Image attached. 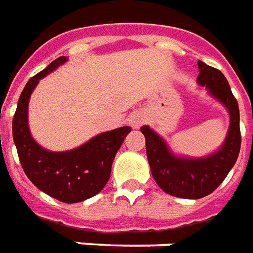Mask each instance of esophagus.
Wrapping results in <instances>:
<instances>
[{
  "instance_id": "34e87169",
  "label": "esophagus",
  "mask_w": 253,
  "mask_h": 253,
  "mask_svg": "<svg viewBox=\"0 0 253 253\" xmlns=\"http://www.w3.org/2000/svg\"><path fill=\"white\" fill-rule=\"evenodd\" d=\"M143 122H145V119H143L141 114H132L130 119H128V123H130V126L132 128H139L143 125Z\"/></svg>"
}]
</instances>
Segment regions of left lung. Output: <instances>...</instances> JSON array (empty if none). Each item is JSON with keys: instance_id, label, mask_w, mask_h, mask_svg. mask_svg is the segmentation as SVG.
<instances>
[{"instance_id": "8db88e82", "label": "left lung", "mask_w": 253, "mask_h": 253, "mask_svg": "<svg viewBox=\"0 0 253 253\" xmlns=\"http://www.w3.org/2000/svg\"><path fill=\"white\" fill-rule=\"evenodd\" d=\"M198 69V83L207 87L231 115L229 130L221 149L205 158H181L170 153L164 139L150 127L141 128L146 138V154L155 182L164 192L174 197L201 198L214 192L236 164L240 153V112L228 80L221 71L200 60Z\"/></svg>"}]
</instances>
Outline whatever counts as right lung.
I'll list each match as a JSON object with an SVG mask.
<instances>
[{"label":"right lung","instance_id":"add662e5","mask_svg":"<svg viewBox=\"0 0 253 253\" xmlns=\"http://www.w3.org/2000/svg\"><path fill=\"white\" fill-rule=\"evenodd\" d=\"M67 61L61 56L35 75L22 89L13 117V139L18 158L32 184L61 203L74 204L102 190L111 174L112 161L131 127L103 132L78 149L52 153L35 142L28 127V103L41 78Z\"/></svg>","mask_w":253,"mask_h":253}]
</instances>
